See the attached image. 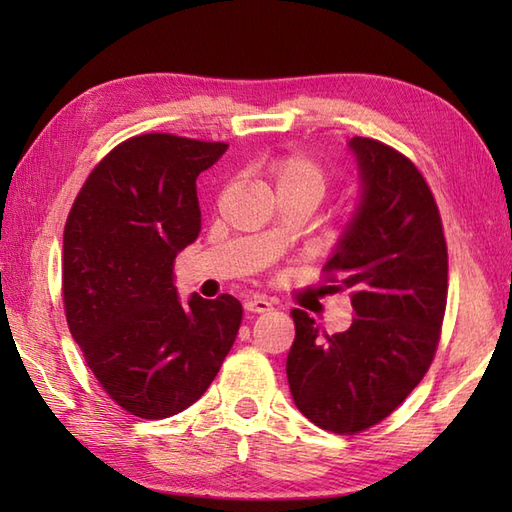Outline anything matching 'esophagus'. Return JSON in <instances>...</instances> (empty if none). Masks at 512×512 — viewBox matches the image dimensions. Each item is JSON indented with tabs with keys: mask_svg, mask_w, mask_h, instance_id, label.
<instances>
[{
	"mask_svg": "<svg viewBox=\"0 0 512 512\" xmlns=\"http://www.w3.org/2000/svg\"><path fill=\"white\" fill-rule=\"evenodd\" d=\"M244 310L246 312H253V314H264V312H270L273 310V303H270L268 299H264V297H248L246 301H244Z\"/></svg>",
	"mask_w": 512,
	"mask_h": 512,
	"instance_id": "obj_1",
	"label": "esophagus"
}]
</instances>
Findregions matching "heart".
<instances>
[{
  "mask_svg": "<svg viewBox=\"0 0 512 512\" xmlns=\"http://www.w3.org/2000/svg\"><path fill=\"white\" fill-rule=\"evenodd\" d=\"M268 176L275 184L277 195H306L319 202L330 189V173L321 162L301 151L275 156L268 162Z\"/></svg>",
  "mask_w": 512,
  "mask_h": 512,
  "instance_id": "b5f03b06",
  "label": "heart"
}]
</instances>
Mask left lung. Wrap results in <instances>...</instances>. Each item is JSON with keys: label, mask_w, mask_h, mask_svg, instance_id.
<instances>
[{"label": "left lung", "mask_w": 512, "mask_h": 512, "mask_svg": "<svg viewBox=\"0 0 512 512\" xmlns=\"http://www.w3.org/2000/svg\"><path fill=\"white\" fill-rule=\"evenodd\" d=\"M361 204L323 273L350 290V330L321 334L292 310L286 374L295 405L317 427L354 436L385 420L427 374L440 343L449 255L436 198L413 162L354 136Z\"/></svg>", "instance_id": "left-lung-1"}]
</instances>
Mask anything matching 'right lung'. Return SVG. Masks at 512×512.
<instances>
[{"label": "right lung", "mask_w": 512, "mask_h": 512, "mask_svg": "<svg viewBox=\"0 0 512 512\" xmlns=\"http://www.w3.org/2000/svg\"><path fill=\"white\" fill-rule=\"evenodd\" d=\"M226 143L140 134L85 180L63 231V308L85 363L118 407L176 416L220 372L242 323L231 295L182 306L173 262L200 233L195 178Z\"/></svg>", "instance_id": "add662e5"}]
</instances>
